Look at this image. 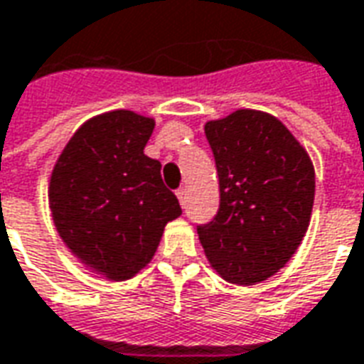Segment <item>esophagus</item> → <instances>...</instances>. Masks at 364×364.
I'll return each instance as SVG.
<instances>
[{
	"instance_id": "obj_1",
	"label": "esophagus",
	"mask_w": 364,
	"mask_h": 364,
	"mask_svg": "<svg viewBox=\"0 0 364 364\" xmlns=\"http://www.w3.org/2000/svg\"><path fill=\"white\" fill-rule=\"evenodd\" d=\"M175 195H177V198H179L181 206H185V189H183V187H179V189L175 191Z\"/></svg>"
}]
</instances>
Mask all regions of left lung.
Wrapping results in <instances>:
<instances>
[{
  "label": "left lung",
  "mask_w": 364,
  "mask_h": 364,
  "mask_svg": "<svg viewBox=\"0 0 364 364\" xmlns=\"http://www.w3.org/2000/svg\"><path fill=\"white\" fill-rule=\"evenodd\" d=\"M216 161L218 213L197 232L210 265L230 282L255 284L294 255L314 205L312 161L267 112L240 109L205 124Z\"/></svg>",
  "instance_id": "obj_1"
}]
</instances>
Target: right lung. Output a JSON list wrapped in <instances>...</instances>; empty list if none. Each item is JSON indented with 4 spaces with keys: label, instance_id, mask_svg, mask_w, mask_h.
<instances>
[{
    "label": "right lung",
    "instance_id": "1",
    "mask_svg": "<svg viewBox=\"0 0 364 364\" xmlns=\"http://www.w3.org/2000/svg\"><path fill=\"white\" fill-rule=\"evenodd\" d=\"M154 120L132 111L87 120L68 142L50 177L56 230L80 259L112 281L134 277L181 214L161 181V164L144 146Z\"/></svg>",
    "mask_w": 364,
    "mask_h": 364
}]
</instances>
